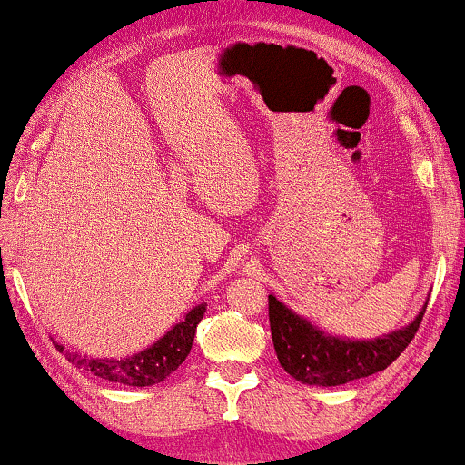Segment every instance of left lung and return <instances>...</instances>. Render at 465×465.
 Wrapping results in <instances>:
<instances>
[{"instance_id":"1","label":"left lung","mask_w":465,"mask_h":465,"mask_svg":"<svg viewBox=\"0 0 465 465\" xmlns=\"http://www.w3.org/2000/svg\"><path fill=\"white\" fill-rule=\"evenodd\" d=\"M425 307L410 327L371 341L324 335L273 294H269V322L277 359L292 378L318 387H337L387 370L417 335Z\"/></svg>"}]
</instances>
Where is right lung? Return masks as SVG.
I'll list each match as a JSON object with an SVG mask.
<instances>
[{
	"instance_id": "add662e5",
	"label": "right lung",
	"mask_w": 465,
	"mask_h": 465,
	"mask_svg": "<svg viewBox=\"0 0 465 465\" xmlns=\"http://www.w3.org/2000/svg\"><path fill=\"white\" fill-rule=\"evenodd\" d=\"M204 316V305H196L194 310L185 313L179 324L153 343L147 351L132 354L128 359H89L78 357L74 352H65V359L81 370L92 371L94 376L104 378L108 382L128 384V387H152L177 370L190 354L192 341H194L196 327ZM59 352L64 351V346Z\"/></svg>"
}]
</instances>
